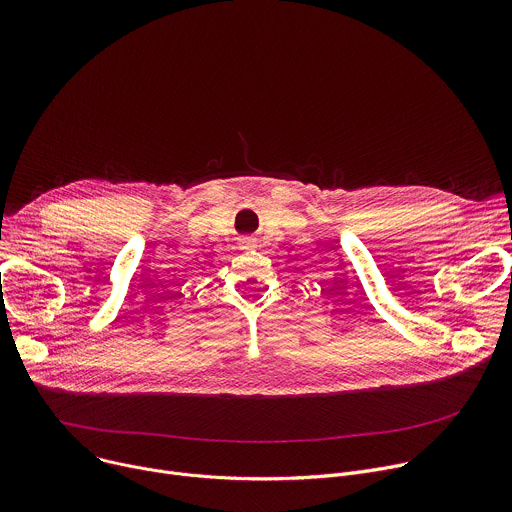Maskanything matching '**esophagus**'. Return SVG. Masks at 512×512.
<instances>
[{
  "instance_id": "34e87169",
  "label": "esophagus",
  "mask_w": 512,
  "mask_h": 512,
  "mask_svg": "<svg viewBox=\"0 0 512 512\" xmlns=\"http://www.w3.org/2000/svg\"><path fill=\"white\" fill-rule=\"evenodd\" d=\"M241 247H243V249H253V247H255V239H251V237L243 239V241H241Z\"/></svg>"
}]
</instances>
